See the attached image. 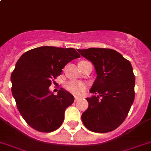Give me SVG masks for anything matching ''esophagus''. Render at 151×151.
Returning <instances> with one entry per match:
<instances>
[{"instance_id": "34e87169", "label": "esophagus", "mask_w": 151, "mask_h": 151, "mask_svg": "<svg viewBox=\"0 0 151 151\" xmlns=\"http://www.w3.org/2000/svg\"><path fill=\"white\" fill-rule=\"evenodd\" d=\"M80 99H81V98H80L79 97H74V101H75V102L78 101Z\"/></svg>"}]
</instances>
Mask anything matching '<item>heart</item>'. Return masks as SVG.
<instances>
[{"mask_svg":"<svg viewBox=\"0 0 151 151\" xmlns=\"http://www.w3.org/2000/svg\"><path fill=\"white\" fill-rule=\"evenodd\" d=\"M64 87L70 93H73L74 95H79L83 92V90L85 89V85L84 83L79 81H70L66 82L64 84Z\"/></svg>","mask_w":151,"mask_h":151,"instance_id":"obj_1","label":"heart"}]
</instances>
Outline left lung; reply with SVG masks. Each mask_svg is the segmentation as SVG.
Listing matches in <instances>:
<instances>
[{
  "label": "left lung",
  "instance_id": "left-lung-1",
  "mask_svg": "<svg viewBox=\"0 0 151 151\" xmlns=\"http://www.w3.org/2000/svg\"><path fill=\"white\" fill-rule=\"evenodd\" d=\"M81 56L92 62L97 78L87 97L88 108L82 114L83 124L96 133H107L124 122L134 102L135 77L129 60L108 48L79 50Z\"/></svg>",
  "mask_w": 151,
  "mask_h": 151
}]
</instances>
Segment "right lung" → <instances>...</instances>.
<instances>
[{"label":"right lung","mask_w":151,"mask_h":151,"mask_svg":"<svg viewBox=\"0 0 151 151\" xmlns=\"http://www.w3.org/2000/svg\"><path fill=\"white\" fill-rule=\"evenodd\" d=\"M80 57L73 48L44 46L19 58L11 73V91L19 112L32 128L49 133L62 124L74 97L63 88L54 95L49 87L66 64Z\"/></svg>","instance_id":"obj_1"}]
</instances>
